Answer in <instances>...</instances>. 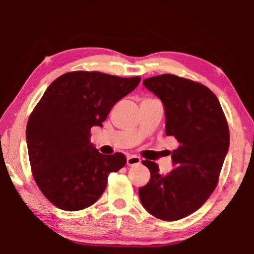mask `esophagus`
I'll list each match as a JSON object with an SVG mask.
<instances>
[{
	"label": "esophagus",
	"mask_w": 254,
	"mask_h": 254,
	"mask_svg": "<svg viewBox=\"0 0 254 254\" xmlns=\"http://www.w3.org/2000/svg\"><path fill=\"white\" fill-rule=\"evenodd\" d=\"M127 166H135V165H140L141 163V159L136 156H128L127 158Z\"/></svg>",
	"instance_id": "1"
}]
</instances>
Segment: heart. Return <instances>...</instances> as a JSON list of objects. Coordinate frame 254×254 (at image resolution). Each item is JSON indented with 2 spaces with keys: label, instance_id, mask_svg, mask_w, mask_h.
I'll return each instance as SVG.
<instances>
[{
  "label": "heart",
  "instance_id": "b5f03b06",
  "mask_svg": "<svg viewBox=\"0 0 254 254\" xmlns=\"http://www.w3.org/2000/svg\"><path fill=\"white\" fill-rule=\"evenodd\" d=\"M147 100H149V98H147Z\"/></svg>",
  "mask_w": 254,
  "mask_h": 254
}]
</instances>
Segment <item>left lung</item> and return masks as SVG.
Listing matches in <instances>:
<instances>
[{"label":"left lung","instance_id":"8db88e82","mask_svg":"<svg viewBox=\"0 0 254 254\" xmlns=\"http://www.w3.org/2000/svg\"><path fill=\"white\" fill-rule=\"evenodd\" d=\"M143 85L161 100L166 135L178 148L167 175L159 174L156 162L142 161L151 177L139 197L154 217L177 221L198 209L216 187L230 147L229 126L217 97L204 85L171 74L150 77Z\"/></svg>","mask_w":254,"mask_h":254}]
</instances>
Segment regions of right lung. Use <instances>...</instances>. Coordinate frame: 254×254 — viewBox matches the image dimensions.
Returning <instances> with one entry per match:
<instances>
[{
	"label": "right lung",
	"instance_id": "1",
	"mask_svg": "<svg viewBox=\"0 0 254 254\" xmlns=\"http://www.w3.org/2000/svg\"><path fill=\"white\" fill-rule=\"evenodd\" d=\"M98 71H70L55 79L27 124L33 178L46 198L75 212L100 198L111 173L127 163L121 152L104 156L91 143V128L103 127L117 102L139 85Z\"/></svg>",
	"mask_w": 254,
	"mask_h": 254
}]
</instances>
